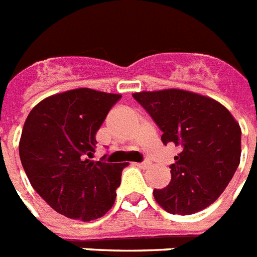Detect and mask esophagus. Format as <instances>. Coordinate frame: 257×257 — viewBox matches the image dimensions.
Wrapping results in <instances>:
<instances>
[{
  "instance_id": "1",
  "label": "esophagus",
  "mask_w": 257,
  "mask_h": 257,
  "mask_svg": "<svg viewBox=\"0 0 257 257\" xmlns=\"http://www.w3.org/2000/svg\"><path fill=\"white\" fill-rule=\"evenodd\" d=\"M150 165H151V163L148 162V160H146V162H142V163H139V164H138V167H139V168L147 169V168H150Z\"/></svg>"
}]
</instances>
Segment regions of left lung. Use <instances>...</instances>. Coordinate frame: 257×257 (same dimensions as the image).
<instances>
[{
    "instance_id": "1",
    "label": "left lung",
    "mask_w": 257,
    "mask_h": 257,
    "mask_svg": "<svg viewBox=\"0 0 257 257\" xmlns=\"http://www.w3.org/2000/svg\"><path fill=\"white\" fill-rule=\"evenodd\" d=\"M162 130V142L180 154L171 182L154 190L156 202L172 214L188 215L210 206L223 193L240 163L241 130L215 99L181 89L134 93Z\"/></svg>"
}]
</instances>
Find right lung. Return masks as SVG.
I'll return each mask as SVG.
<instances>
[{
    "mask_svg": "<svg viewBox=\"0 0 257 257\" xmlns=\"http://www.w3.org/2000/svg\"><path fill=\"white\" fill-rule=\"evenodd\" d=\"M120 94L89 88L44 98L23 124L19 158L30 184L55 211L84 222L114 205L127 163L92 162L95 133Z\"/></svg>",
    "mask_w": 257,
    "mask_h": 257,
    "instance_id": "1",
    "label": "right lung"
}]
</instances>
